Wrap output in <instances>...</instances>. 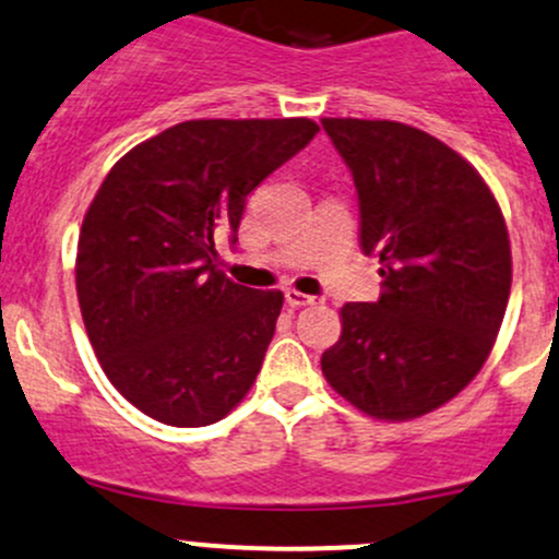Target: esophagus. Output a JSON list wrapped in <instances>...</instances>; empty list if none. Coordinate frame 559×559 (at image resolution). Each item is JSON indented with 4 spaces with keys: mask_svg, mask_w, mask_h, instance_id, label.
I'll return each mask as SVG.
<instances>
[{
    "mask_svg": "<svg viewBox=\"0 0 559 559\" xmlns=\"http://www.w3.org/2000/svg\"><path fill=\"white\" fill-rule=\"evenodd\" d=\"M285 301H287V307L298 309V307H309V304H314V296H307V293H298V290H293V287H287Z\"/></svg>",
    "mask_w": 559,
    "mask_h": 559,
    "instance_id": "1",
    "label": "esophagus"
}]
</instances>
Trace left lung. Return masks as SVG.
Returning <instances> with one entry per match:
<instances>
[{
	"label": "left lung",
	"instance_id": "obj_1",
	"mask_svg": "<svg viewBox=\"0 0 559 559\" xmlns=\"http://www.w3.org/2000/svg\"><path fill=\"white\" fill-rule=\"evenodd\" d=\"M322 129L358 188L360 247L382 263L379 301L344 304L322 373L368 417L417 419L490 358L511 293L503 212L463 155L414 126L322 118Z\"/></svg>",
	"mask_w": 559,
	"mask_h": 559
}]
</instances>
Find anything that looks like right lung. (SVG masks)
Wrapping results in <instances>:
<instances>
[{
    "label": "right lung",
    "instance_id": "right-lung-1",
    "mask_svg": "<svg viewBox=\"0 0 559 559\" xmlns=\"http://www.w3.org/2000/svg\"><path fill=\"white\" fill-rule=\"evenodd\" d=\"M318 131L309 118L186 120L131 147L96 191L80 312L112 388L147 417L201 428L250 393L285 298L228 280L215 241Z\"/></svg>",
    "mask_w": 559,
    "mask_h": 559
}]
</instances>
